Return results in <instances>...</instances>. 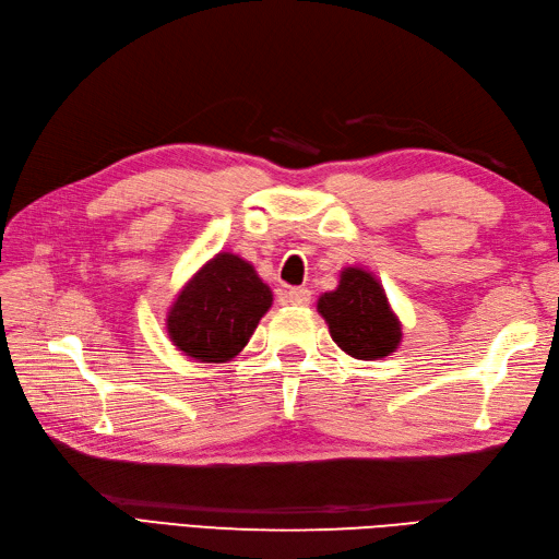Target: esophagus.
<instances>
[{"instance_id": "1", "label": "esophagus", "mask_w": 559, "mask_h": 559, "mask_svg": "<svg viewBox=\"0 0 559 559\" xmlns=\"http://www.w3.org/2000/svg\"><path fill=\"white\" fill-rule=\"evenodd\" d=\"M310 300H312V290L310 288H288L286 290V302L288 305L305 307V305H310Z\"/></svg>"}]
</instances>
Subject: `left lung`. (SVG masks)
<instances>
[{"mask_svg":"<svg viewBox=\"0 0 559 559\" xmlns=\"http://www.w3.org/2000/svg\"><path fill=\"white\" fill-rule=\"evenodd\" d=\"M317 307L326 319L331 338L353 358H384L399 346L401 324L389 310L386 295L372 273L346 269L338 288L322 295Z\"/></svg>","mask_w":559,"mask_h":559,"instance_id":"obj_1","label":"left lung"}]
</instances>
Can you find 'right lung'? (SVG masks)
Listing matches in <instances>:
<instances>
[{
  "label": "right lung",
  "instance_id": "right-lung-1",
  "mask_svg": "<svg viewBox=\"0 0 559 559\" xmlns=\"http://www.w3.org/2000/svg\"><path fill=\"white\" fill-rule=\"evenodd\" d=\"M271 300L252 264L225 252L187 283L168 314V334L189 358L225 362L247 346Z\"/></svg>",
  "mask_w": 559,
  "mask_h": 559
}]
</instances>
